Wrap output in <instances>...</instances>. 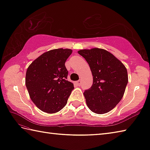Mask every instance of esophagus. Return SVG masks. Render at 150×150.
I'll return each mask as SVG.
<instances>
[{"instance_id":"obj_1","label":"esophagus","mask_w":150,"mask_h":150,"mask_svg":"<svg viewBox=\"0 0 150 150\" xmlns=\"http://www.w3.org/2000/svg\"><path fill=\"white\" fill-rule=\"evenodd\" d=\"M76 83L79 86V85H80V84H81V79H79L78 81H77L76 82Z\"/></svg>"}]
</instances>
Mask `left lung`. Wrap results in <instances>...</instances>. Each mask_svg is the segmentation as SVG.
I'll list each match as a JSON object with an SVG mask.
<instances>
[{
    "instance_id": "8db88e82",
    "label": "left lung",
    "mask_w": 150,
    "mask_h": 150,
    "mask_svg": "<svg viewBox=\"0 0 150 150\" xmlns=\"http://www.w3.org/2000/svg\"><path fill=\"white\" fill-rule=\"evenodd\" d=\"M90 67L93 84L83 93L88 108L104 114L120 102L128 82L127 69L111 53L98 48L79 50Z\"/></svg>"
}]
</instances>
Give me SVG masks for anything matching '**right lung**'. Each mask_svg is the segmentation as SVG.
Here are the masks:
<instances>
[{
	"instance_id": "obj_1",
	"label": "right lung",
	"mask_w": 150,
	"mask_h": 150,
	"mask_svg": "<svg viewBox=\"0 0 150 150\" xmlns=\"http://www.w3.org/2000/svg\"><path fill=\"white\" fill-rule=\"evenodd\" d=\"M72 52L58 48L45 52L30 64L26 74V86L30 98L38 108L47 113L62 110L74 89L67 80L65 63Z\"/></svg>"
}]
</instances>
